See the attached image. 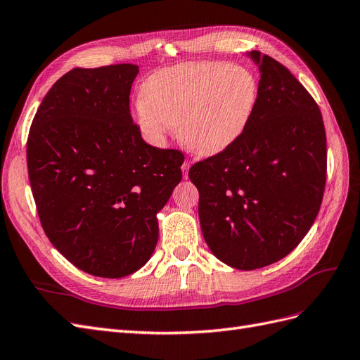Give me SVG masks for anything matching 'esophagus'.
<instances>
[{"instance_id": "esophagus-1", "label": "esophagus", "mask_w": 360, "mask_h": 360, "mask_svg": "<svg viewBox=\"0 0 360 360\" xmlns=\"http://www.w3.org/2000/svg\"><path fill=\"white\" fill-rule=\"evenodd\" d=\"M188 169H190V162H188V161H184V162H182V172H184V176H186V178H187Z\"/></svg>"}]
</instances>
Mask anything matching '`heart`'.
Returning a JSON list of instances; mask_svg holds the SVG:
<instances>
[{
  "label": "heart",
  "mask_w": 360,
  "mask_h": 360,
  "mask_svg": "<svg viewBox=\"0 0 360 360\" xmlns=\"http://www.w3.org/2000/svg\"><path fill=\"white\" fill-rule=\"evenodd\" d=\"M134 120L147 141L164 146L178 124L179 141L211 156L229 149L246 127L259 100L251 70L225 62H198L164 68L144 82Z\"/></svg>",
  "instance_id": "heart-1"
}]
</instances>
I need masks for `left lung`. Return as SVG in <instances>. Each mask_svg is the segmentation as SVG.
<instances>
[{
	"label": "left lung",
	"instance_id": "left-lung-1",
	"mask_svg": "<svg viewBox=\"0 0 360 360\" xmlns=\"http://www.w3.org/2000/svg\"><path fill=\"white\" fill-rule=\"evenodd\" d=\"M259 67V100L245 134L188 170L199 190L205 242L234 269L264 268L292 252L319 213L327 141L316 101L268 54Z\"/></svg>",
	"mask_w": 360,
	"mask_h": 360
}]
</instances>
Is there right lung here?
<instances>
[{"mask_svg": "<svg viewBox=\"0 0 360 360\" xmlns=\"http://www.w3.org/2000/svg\"><path fill=\"white\" fill-rule=\"evenodd\" d=\"M140 67L75 68L39 105L27 141L45 234L86 274L122 278L149 262L156 214L182 179L178 150L147 144L129 110Z\"/></svg>", "mask_w": 360, "mask_h": 360, "instance_id": "obj_1", "label": "right lung"}]
</instances>
